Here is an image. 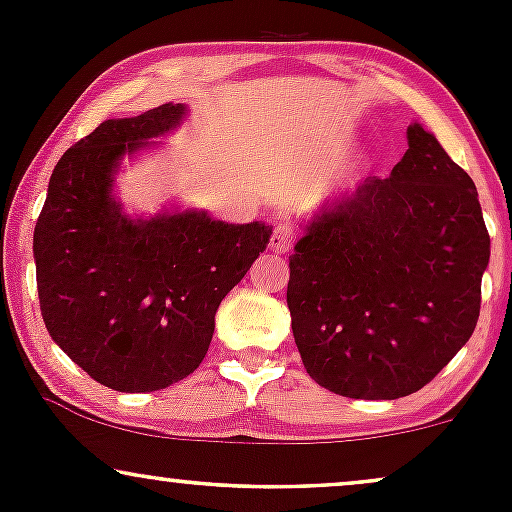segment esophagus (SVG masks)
Listing matches in <instances>:
<instances>
[{
    "label": "esophagus",
    "mask_w": 512,
    "mask_h": 512,
    "mask_svg": "<svg viewBox=\"0 0 512 512\" xmlns=\"http://www.w3.org/2000/svg\"><path fill=\"white\" fill-rule=\"evenodd\" d=\"M296 238H298L296 228L289 226V223H279V226L274 228L272 240H269V248H272V252H276V255H284V252H289L293 248Z\"/></svg>",
    "instance_id": "1"
}]
</instances>
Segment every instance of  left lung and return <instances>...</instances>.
I'll use <instances>...</instances> for the list:
<instances>
[{
    "label": "left lung",
    "instance_id": "1",
    "mask_svg": "<svg viewBox=\"0 0 512 512\" xmlns=\"http://www.w3.org/2000/svg\"><path fill=\"white\" fill-rule=\"evenodd\" d=\"M407 142L387 178L322 209L289 260L293 339L334 395L407 397L477 327L491 255L477 187L421 125Z\"/></svg>",
    "mask_w": 512,
    "mask_h": 512
}]
</instances>
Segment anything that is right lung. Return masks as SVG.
Listing matches in <instances>:
<instances>
[{
	"label": "right lung",
	"mask_w": 512,
	"mask_h": 512,
	"mask_svg": "<svg viewBox=\"0 0 512 512\" xmlns=\"http://www.w3.org/2000/svg\"><path fill=\"white\" fill-rule=\"evenodd\" d=\"M182 103L105 120L57 161L33 233L40 313L96 383L154 392L195 373L226 293L267 248L272 226L204 211L127 219L113 197L125 154L180 125Z\"/></svg>",
	"instance_id": "1"
}]
</instances>
